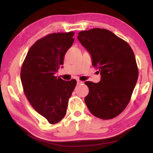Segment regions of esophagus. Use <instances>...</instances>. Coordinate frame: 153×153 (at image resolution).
Instances as JSON below:
<instances>
[{
    "mask_svg": "<svg viewBox=\"0 0 153 153\" xmlns=\"http://www.w3.org/2000/svg\"><path fill=\"white\" fill-rule=\"evenodd\" d=\"M77 83H78V85H80V84L83 83V81H81V80H77Z\"/></svg>",
    "mask_w": 153,
    "mask_h": 153,
    "instance_id": "esophagus-1",
    "label": "esophagus"
}]
</instances>
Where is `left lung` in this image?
Returning a JSON list of instances; mask_svg holds the SVG:
<instances>
[{
  "label": "left lung",
  "mask_w": 153,
  "mask_h": 153,
  "mask_svg": "<svg viewBox=\"0 0 153 153\" xmlns=\"http://www.w3.org/2000/svg\"><path fill=\"white\" fill-rule=\"evenodd\" d=\"M78 39L101 75L99 82H85L89 88L85 104L98 118H114L125 109L137 81L134 52L127 42L105 29L80 31Z\"/></svg>",
  "instance_id": "obj_1"
}]
</instances>
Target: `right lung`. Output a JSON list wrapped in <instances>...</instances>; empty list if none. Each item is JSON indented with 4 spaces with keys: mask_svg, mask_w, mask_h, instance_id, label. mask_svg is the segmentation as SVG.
<instances>
[{
    "mask_svg": "<svg viewBox=\"0 0 153 153\" xmlns=\"http://www.w3.org/2000/svg\"><path fill=\"white\" fill-rule=\"evenodd\" d=\"M75 33H52L39 39L28 51L21 70L26 99L51 124L64 118L76 80L65 81L54 75L74 42Z\"/></svg>",
    "mask_w": 153,
    "mask_h": 153,
    "instance_id": "add662e5",
    "label": "right lung"
}]
</instances>
